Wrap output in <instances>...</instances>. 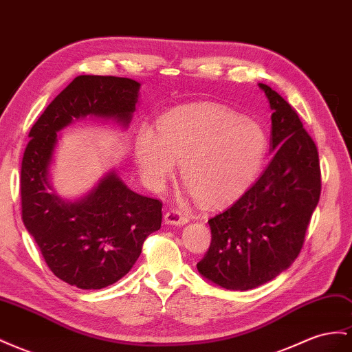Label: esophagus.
<instances>
[{"label": "esophagus", "mask_w": 352, "mask_h": 352, "mask_svg": "<svg viewBox=\"0 0 352 352\" xmlns=\"http://www.w3.org/2000/svg\"><path fill=\"white\" fill-rule=\"evenodd\" d=\"M164 222L167 225H185L188 222V216L177 210H168L164 216Z\"/></svg>", "instance_id": "1"}]
</instances>
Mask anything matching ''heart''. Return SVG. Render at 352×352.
Instances as JSON below:
<instances>
[{
    "instance_id": "obj_1",
    "label": "heart",
    "mask_w": 352,
    "mask_h": 352,
    "mask_svg": "<svg viewBox=\"0 0 352 352\" xmlns=\"http://www.w3.org/2000/svg\"><path fill=\"white\" fill-rule=\"evenodd\" d=\"M142 130L135 160L145 185L161 191L180 163V177L204 206H221L243 194L259 175L268 136L252 120L214 105L179 107Z\"/></svg>"
}]
</instances>
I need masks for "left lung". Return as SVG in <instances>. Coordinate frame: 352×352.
<instances>
[{"label":"left lung","instance_id":"obj_1","mask_svg":"<svg viewBox=\"0 0 352 352\" xmlns=\"http://www.w3.org/2000/svg\"><path fill=\"white\" fill-rule=\"evenodd\" d=\"M274 155L261 177L208 225L212 243L197 263L208 281L249 290L286 271L302 250L321 194L318 151L296 111L267 84Z\"/></svg>","mask_w":352,"mask_h":352}]
</instances>
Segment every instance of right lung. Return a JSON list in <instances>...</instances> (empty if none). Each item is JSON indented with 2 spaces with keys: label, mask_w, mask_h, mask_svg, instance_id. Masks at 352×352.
Segmentation results:
<instances>
[{
  "label": "right lung",
  "mask_w": 352,
  "mask_h": 352,
  "mask_svg": "<svg viewBox=\"0 0 352 352\" xmlns=\"http://www.w3.org/2000/svg\"><path fill=\"white\" fill-rule=\"evenodd\" d=\"M139 89L130 78L80 75L30 131L21 172L22 219L50 271L82 290L103 289L124 277L146 236L160 230L163 203L131 191L116 172L77 201L56 194L49 170L58 131L87 116L127 129Z\"/></svg>",
  "instance_id": "add662e5"
}]
</instances>
